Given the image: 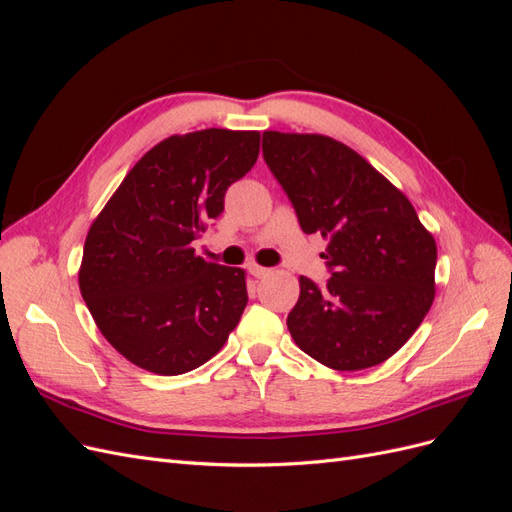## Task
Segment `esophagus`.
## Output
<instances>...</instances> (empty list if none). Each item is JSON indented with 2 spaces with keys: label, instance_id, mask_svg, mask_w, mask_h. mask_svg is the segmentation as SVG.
<instances>
[{
  "label": "esophagus",
  "instance_id": "esophagus-1",
  "mask_svg": "<svg viewBox=\"0 0 512 512\" xmlns=\"http://www.w3.org/2000/svg\"><path fill=\"white\" fill-rule=\"evenodd\" d=\"M247 269H250V273H252L254 277H265V275H269V273H271V269H267V267H260V265H256V262H252V265L247 267Z\"/></svg>",
  "mask_w": 512,
  "mask_h": 512
}]
</instances>
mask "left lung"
<instances>
[{"instance_id":"left-lung-1","label":"left lung","mask_w":512,"mask_h":512,"mask_svg":"<svg viewBox=\"0 0 512 512\" xmlns=\"http://www.w3.org/2000/svg\"><path fill=\"white\" fill-rule=\"evenodd\" d=\"M262 156L305 235L329 241L327 284L299 277L286 320L294 344L337 371L380 365L429 312L436 241L410 200L344 143L265 132Z\"/></svg>"}]
</instances>
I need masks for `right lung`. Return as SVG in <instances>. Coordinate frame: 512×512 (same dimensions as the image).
I'll list each match as a JSON object with an SVG mask.
<instances>
[{"label":"right lung","instance_id":"right-lung-1","mask_svg":"<svg viewBox=\"0 0 512 512\" xmlns=\"http://www.w3.org/2000/svg\"><path fill=\"white\" fill-rule=\"evenodd\" d=\"M260 134L209 128L149 149L91 224L81 294L119 354L179 376L218 354L247 305L245 271L205 262L192 241L258 160Z\"/></svg>","mask_w":512,"mask_h":512}]
</instances>
